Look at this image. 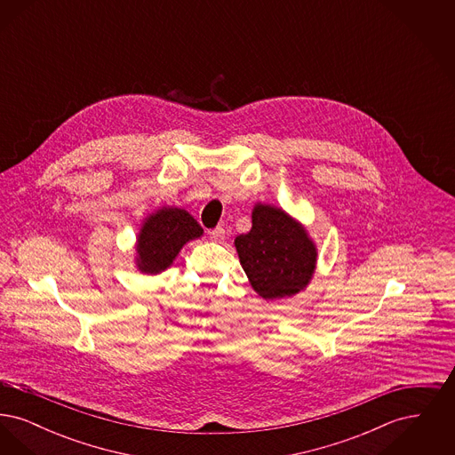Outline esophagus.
Returning a JSON list of instances; mask_svg holds the SVG:
<instances>
[{"label": "esophagus", "instance_id": "esophagus-1", "mask_svg": "<svg viewBox=\"0 0 455 455\" xmlns=\"http://www.w3.org/2000/svg\"><path fill=\"white\" fill-rule=\"evenodd\" d=\"M210 238H212L213 242H223V240L227 238V232H225V228L217 227V228H213V230L210 232Z\"/></svg>", "mask_w": 455, "mask_h": 455}]
</instances>
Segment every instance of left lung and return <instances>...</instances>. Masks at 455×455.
<instances>
[{
    "label": "left lung",
    "instance_id": "8db88e82",
    "mask_svg": "<svg viewBox=\"0 0 455 455\" xmlns=\"http://www.w3.org/2000/svg\"><path fill=\"white\" fill-rule=\"evenodd\" d=\"M242 269L264 300L275 302L299 295L310 284L317 267V245L297 218L283 208L256 203L252 228L235 237Z\"/></svg>",
    "mask_w": 455,
    "mask_h": 455
}]
</instances>
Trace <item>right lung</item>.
<instances>
[{
    "instance_id": "1",
    "label": "right lung",
    "mask_w": 455,
    "mask_h": 455,
    "mask_svg": "<svg viewBox=\"0 0 455 455\" xmlns=\"http://www.w3.org/2000/svg\"><path fill=\"white\" fill-rule=\"evenodd\" d=\"M203 234L204 230L188 210L169 204L158 206L140 225L134 266L141 275L156 276L172 266L188 242L203 237Z\"/></svg>"
}]
</instances>
